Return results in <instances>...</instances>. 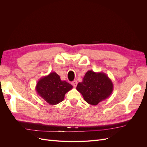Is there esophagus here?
Returning a JSON list of instances; mask_svg holds the SVG:
<instances>
[{
	"mask_svg": "<svg viewBox=\"0 0 147 147\" xmlns=\"http://www.w3.org/2000/svg\"><path fill=\"white\" fill-rule=\"evenodd\" d=\"M77 83H78V82H77V80H74V81H73V82H72V85H73L74 87H76V86H77Z\"/></svg>",
	"mask_w": 147,
	"mask_h": 147,
	"instance_id": "esophagus-1",
	"label": "esophagus"
}]
</instances>
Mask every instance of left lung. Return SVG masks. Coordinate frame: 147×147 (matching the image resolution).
<instances>
[{"label": "left lung", "mask_w": 147, "mask_h": 147, "mask_svg": "<svg viewBox=\"0 0 147 147\" xmlns=\"http://www.w3.org/2000/svg\"><path fill=\"white\" fill-rule=\"evenodd\" d=\"M77 90L81 93L87 103L96 105L112 94L113 84L106 74L88 70L83 81L78 83Z\"/></svg>", "instance_id": "obj_1"}]
</instances>
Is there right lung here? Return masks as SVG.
Listing matches in <instances>:
<instances>
[{"instance_id":"right-lung-1","label":"right lung","mask_w":147,"mask_h":147,"mask_svg":"<svg viewBox=\"0 0 147 147\" xmlns=\"http://www.w3.org/2000/svg\"><path fill=\"white\" fill-rule=\"evenodd\" d=\"M72 88L69 83L61 80L59 75L56 72H51L39 79L35 90L47 103L56 105L64 100L65 94Z\"/></svg>"}]
</instances>
